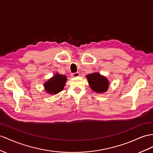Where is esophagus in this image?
Here are the masks:
<instances>
[{
    "label": "esophagus",
    "instance_id": "1",
    "mask_svg": "<svg viewBox=\"0 0 153 153\" xmlns=\"http://www.w3.org/2000/svg\"><path fill=\"white\" fill-rule=\"evenodd\" d=\"M72 76L74 77H76L79 76V73L78 72H75V73H72Z\"/></svg>",
    "mask_w": 153,
    "mask_h": 153
}]
</instances>
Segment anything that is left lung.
Instances as JSON below:
<instances>
[{
	"label": "left lung",
	"instance_id": "8db88e82",
	"mask_svg": "<svg viewBox=\"0 0 153 153\" xmlns=\"http://www.w3.org/2000/svg\"><path fill=\"white\" fill-rule=\"evenodd\" d=\"M88 83L92 91L96 92H104L107 91L108 81L106 77L98 73H94L87 76Z\"/></svg>",
	"mask_w": 153,
	"mask_h": 153
}]
</instances>
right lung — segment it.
<instances>
[{"label":"right lung","mask_w":153,"mask_h":153,"mask_svg":"<svg viewBox=\"0 0 153 153\" xmlns=\"http://www.w3.org/2000/svg\"><path fill=\"white\" fill-rule=\"evenodd\" d=\"M66 81V77L65 76L57 73L53 77L45 83V87L46 91L52 94L59 92L63 89Z\"/></svg>","instance_id":"right-lung-1"}]
</instances>
